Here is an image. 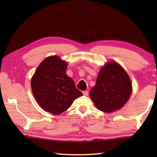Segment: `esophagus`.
Here are the masks:
<instances>
[{
    "label": "esophagus",
    "instance_id": "obj_1",
    "mask_svg": "<svg viewBox=\"0 0 157 157\" xmlns=\"http://www.w3.org/2000/svg\"><path fill=\"white\" fill-rule=\"evenodd\" d=\"M82 93H83V95H89V91H83Z\"/></svg>",
    "mask_w": 157,
    "mask_h": 157
}]
</instances>
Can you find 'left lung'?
Segmentation results:
<instances>
[{
    "label": "left lung",
    "instance_id": "1",
    "mask_svg": "<svg viewBox=\"0 0 157 157\" xmlns=\"http://www.w3.org/2000/svg\"><path fill=\"white\" fill-rule=\"evenodd\" d=\"M132 91L131 80L125 71L118 63L111 62L101 68L89 94L98 109L110 113L120 109Z\"/></svg>",
    "mask_w": 157,
    "mask_h": 157
}]
</instances>
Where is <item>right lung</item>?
I'll list each match as a JSON object with an SVG mask.
<instances>
[{
	"instance_id": "1",
	"label": "right lung",
	"mask_w": 157,
	"mask_h": 157,
	"mask_svg": "<svg viewBox=\"0 0 157 157\" xmlns=\"http://www.w3.org/2000/svg\"><path fill=\"white\" fill-rule=\"evenodd\" d=\"M67 63L58 56L45 59L32 78L33 95L40 107L55 115L71 107L74 100L82 95L73 79L66 74Z\"/></svg>"
}]
</instances>
